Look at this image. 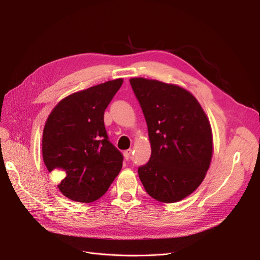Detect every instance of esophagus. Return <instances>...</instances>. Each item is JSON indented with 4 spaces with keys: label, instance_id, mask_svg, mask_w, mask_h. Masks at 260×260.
<instances>
[{
    "label": "esophagus",
    "instance_id": "esophagus-1",
    "mask_svg": "<svg viewBox=\"0 0 260 260\" xmlns=\"http://www.w3.org/2000/svg\"><path fill=\"white\" fill-rule=\"evenodd\" d=\"M131 154H132V149H127V151L123 152V156L125 160H129L131 158Z\"/></svg>",
    "mask_w": 260,
    "mask_h": 260
}]
</instances>
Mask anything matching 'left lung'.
Segmentation results:
<instances>
[{
    "mask_svg": "<svg viewBox=\"0 0 260 260\" xmlns=\"http://www.w3.org/2000/svg\"><path fill=\"white\" fill-rule=\"evenodd\" d=\"M130 84L145 117L152 154L138 174L145 191L176 203L203 182L212 156L210 123L192 94L175 84L132 78Z\"/></svg>",
    "mask_w": 260,
    "mask_h": 260,
    "instance_id": "obj_1",
    "label": "left lung"
}]
</instances>
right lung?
I'll use <instances>...</instances> for the list:
<instances>
[{"label": "right lung", "mask_w": 260, "mask_h": 260, "mask_svg": "<svg viewBox=\"0 0 260 260\" xmlns=\"http://www.w3.org/2000/svg\"><path fill=\"white\" fill-rule=\"evenodd\" d=\"M122 82L107 81L68 95L45 122L44 164L54 170L59 191L75 202L99 200L121 170L123 156L108 140L104 112Z\"/></svg>", "instance_id": "right-lung-1"}]
</instances>
